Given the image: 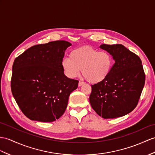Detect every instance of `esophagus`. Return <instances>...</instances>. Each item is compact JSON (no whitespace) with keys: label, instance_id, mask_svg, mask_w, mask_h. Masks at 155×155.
I'll use <instances>...</instances> for the list:
<instances>
[{"label":"esophagus","instance_id":"obj_1","mask_svg":"<svg viewBox=\"0 0 155 155\" xmlns=\"http://www.w3.org/2000/svg\"><path fill=\"white\" fill-rule=\"evenodd\" d=\"M83 84H84V82H83V81H79V84H78V85L79 86H81Z\"/></svg>","mask_w":155,"mask_h":155}]
</instances>
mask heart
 Returning <instances> with one entry per match:
<instances>
[{
  "label": "heart",
  "instance_id": "heart-1",
  "mask_svg": "<svg viewBox=\"0 0 155 155\" xmlns=\"http://www.w3.org/2000/svg\"><path fill=\"white\" fill-rule=\"evenodd\" d=\"M61 68L68 78H76L81 70L82 75L89 82L97 84L104 81L112 69L114 62L108 51L85 46L74 49L70 57L63 58Z\"/></svg>",
  "mask_w": 155,
  "mask_h": 155
}]
</instances>
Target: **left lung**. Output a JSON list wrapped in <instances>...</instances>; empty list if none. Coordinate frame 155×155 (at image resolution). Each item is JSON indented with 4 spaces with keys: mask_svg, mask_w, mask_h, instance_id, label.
Returning <instances> with one entry per match:
<instances>
[{
    "mask_svg": "<svg viewBox=\"0 0 155 155\" xmlns=\"http://www.w3.org/2000/svg\"><path fill=\"white\" fill-rule=\"evenodd\" d=\"M115 60L108 76L91 85V106L104 119L125 116L137 107L145 81L140 58L121 44H103Z\"/></svg>",
    "mask_w": 155,
    "mask_h": 155,
    "instance_id": "8db88e82",
    "label": "left lung"
}]
</instances>
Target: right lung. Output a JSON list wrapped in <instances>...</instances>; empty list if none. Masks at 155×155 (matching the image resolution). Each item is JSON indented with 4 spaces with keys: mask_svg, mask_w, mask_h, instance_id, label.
<instances>
[{
    "mask_svg": "<svg viewBox=\"0 0 155 155\" xmlns=\"http://www.w3.org/2000/svg\"><path fill=\"white\" fill-rule=\"evenodd\" d=\"M70 45L66 41L34 45L14 60L11 90L29 119L52 122L64 113L79 82L67 78L60 64Z\"/></svg>",
    "mask_w": 155,
    "mask_h": 155,
    "instance_id": "obj_1",
    "label": "right lung"
}]
</instances>
